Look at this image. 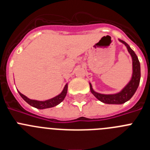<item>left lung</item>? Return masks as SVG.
<instances>
[{"mask_svg":"<svg viewBox=\"0 0 150 150\" xmlns=\"http://www.w3.org/2000/svg\"><path fill=\"white\" fill-rule=\"evenodd\" d=\"M120 42L124 43L127 46L128 51L132 57V64H133V74L131 81L129 82L126 86L125 87L120 93L114 95H103V94L97 93L92 89L91 85L90 83V90L97 99H98L103 103L108 104H122L128 101L132 98V97L134 95L135 91L138 88L140 79V65L138 58L134 53V52L130 48V46L125 41L120 40Z\"/></svg>","mask_w":150,"mask_h":150,"instance_id":"8db88e82","label":"left lung"}]
</instances>
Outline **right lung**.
<instances>
[{
	"label": "right lung",
	"instance_id": "obj_1",
	"mask_svg": "<svg viewBox=\"0 0 150 150\" xmlns=\"http://www.w3.org/2000/svg\"><path fill=\"white\" fill-rule=\"evenodd\" d=\"M67 84L65 85V86L64 88L63 91H62V93L60 95H59L58 96L55 97L53 98H51L50 100H45V101H39V100H30V99L28 98L27 97L25 96L24 95H22V93H20L18 91V93L20 95V96L22 97L24 100L27 102L28 104H30V106L35 107V108H38V109H46V108H50V107H53L55 106L58 105L59 104H60L61 102L64 99L66 95H67Z\"/></svg>",
	"mask_w": 150,
	"mask_h": 150
}]
</instances>
